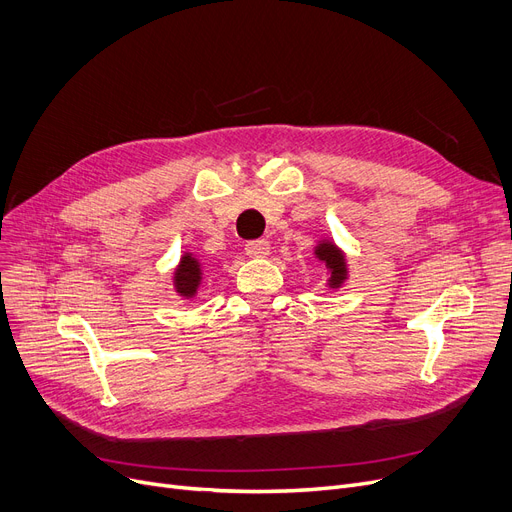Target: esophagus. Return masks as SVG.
<instances>
[{"instance_id":"34e87169","label":"esophagus","mask_w":512,"mask_h":512,"mask_svg":"<svg viewBox=\"0 0 512 512\" xmlns=\"http://www.w3.org/2000/svg\"><path fill=\"white\" fill-rule=\"evenodd\" d=\"M270 242H267L265 238H261V240H251V242H247L245 245V251H247V255L249 257H255V259H263V257H267L270 255Z\"/></svg>"}]
</instances>
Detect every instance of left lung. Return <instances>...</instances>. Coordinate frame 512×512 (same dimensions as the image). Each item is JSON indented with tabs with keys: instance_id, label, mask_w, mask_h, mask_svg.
Segmentation results:
<instances>
[{
	"instance_id": "1",
	"label": "left lung",
	"mask_w": 512,
	"mask_h": 512,
	"mask_svg": "<svg viewBox=\"0 0 512 512\" xmlns=\"http://www.w3.org/2000/svg\"><path fill=\"white\" fill-rule=\"evenodd\" d=\"M313 257L324 263L330 272V278L326 280L328 290H338L348 280V263L344 251L336 245L332 238H321L313 247Z\"/></svg>"
}]
</instances>
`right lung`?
Masks as SVG:
<instances>
[{"label": "right lung", "instance_id": "1", "mask_svg": "<svg viewBox=\"0 0 512 512\" xmlns=\"http://www.w3.org/2000/svg\"><path fill=\"white\" fill-rule=\"evenodd\" d=\"M203 276H205V267L201 259L191 251H184L172 274L174 292L180 299H186V301L195 299L203 284Z\"/></svg>", "mask_w": 512, "mask_h": 512}]
</instances>
